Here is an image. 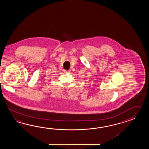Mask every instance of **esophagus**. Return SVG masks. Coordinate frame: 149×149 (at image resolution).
Masks as SVG:
<instances>
[{
	"mask_svg": "<svg viewBox=\"0 0 149 149\" xmlns=\"http://www.w3.org/2000/svg\"><path fill=\"white\" fill-rule=\"evenodd\" d=\"M64 72L65 73H70V71H69V70H64Z\"/></svg>",
	"mask_w": 149,
	"mask_h": 149,
	"instance_id": "esophagus-1",
	"label": "esophagus"
}]
</instances>
